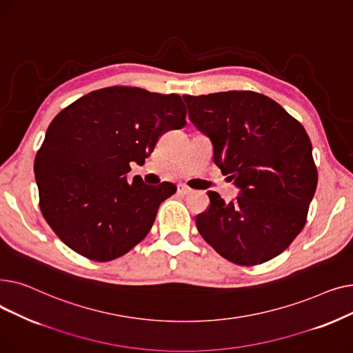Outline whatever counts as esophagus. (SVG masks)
Returning a JSON list of instances; mask_svg holds the SVG:
<instances>
[{"label":"esophagus","instance_id":"34e87169","mask_svg":"<svg viewBox=\"0 0 353 353\" xmlns=\"http://www.w3.org/2000/svg\"><path fill=\"white\" fill-rule=\"evenodd\" d=\"M193 190L190 189V188H188L186 184H177V193L180 194V196H188V194H190Z\"/></svg>","mask_w":353,"mask_h":353}]
</instances>
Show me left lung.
<instances>
[{"mask_svg": "<svg viewBox=\"0 0 353 353\" xmlns=\"http://www.w3.org/2000/svg\"><path fill=\"white\" fill-rule=\"evenodd\" d=\"M190 121L213 145V161L240 189L196 216L201 237L229 262L265 263L286 250L305 223L318 169L305 127L274 100L249 90L183 96Z\"/></svg>", "mask_w": 353, "mask_h": 353, "instance_id": "left-lung-1", "label": "left lung"}]
</instances>
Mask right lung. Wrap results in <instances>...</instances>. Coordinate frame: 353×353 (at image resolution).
<instances>
[{
    "mask_svg": "<svg viewBox=\"0 0 353 353\" xmlns=\"http://www.w3.org/2000/svg\"><path fill=\"white\" fill-rule=\"evenodd\" d=\"M177 94L114 85L91 91L54 117L34 161L40 209L63 243L96 262L125 254L150 232L161 201L176 193L128 179L159 139L186 125Z\"/></svg>",
    "mask_w": 353,
    "mask_h": 353,
    "instance_id": "add662e5",
    "label": "right lung"
}]
</instances>
